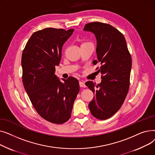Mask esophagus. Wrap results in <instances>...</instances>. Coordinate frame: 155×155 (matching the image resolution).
I'll use <instances>...</instances> for the list:
<instances>
[{
    "mask_svg": "<svg viewBox=\"0 0 155 155\" xmlns=\"http://www.w3.org/2000/svg\"><path fill=\"white\" fill-rule=\"evenodd\" d=\"M79 85H80V87H86V85L85 84V82H84V81H83V80L80 81V82H79Z\"/></svg>",
    "mask_w": 155,
    "mask_h": 155,
    "instance_id": "esophagus-1",
    "label": "esophagus"
}]
</instances>
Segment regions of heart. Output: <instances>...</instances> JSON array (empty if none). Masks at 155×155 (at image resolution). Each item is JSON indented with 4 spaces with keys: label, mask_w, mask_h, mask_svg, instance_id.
Returning <instances> with one entry per match:
<instances>
[{
    "label": "heart",
    "mask_w": 155,
    "mask_h": 155,
    "mask_svg": "<svg viewBox=\"0 0 155 155\" xmlns=\"http://www.w3.org/2000/svg\"><path fill=\"white\" fill-rule=\"evenodd\" d=\"M83 44H84V43H83Z\"/></svg>",
    "instance_id": "heart-1"
}]
</instances>
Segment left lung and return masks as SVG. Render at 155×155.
<instances>
[{"mask_svg":"<svg viewBox=\"0 0 155 155\" xmlns=\"http://www.w3.org/2000/svg\"><path fill=\"white\" fill-rule=\"evenodd\" d=\"M84 31L92 32L95 36L97 60L93 63H100L98 71L102 74L101 84L95 85L92 81L85 83L94 94L88 107L93 116L105 120L119 110L126 99L129 88L131 56L123 35L110 24L88 23Z\"/></svg>","mask_w":155,"mask_h":155,"instance_id":"obj_1","label":"left lung"}]
</instances>
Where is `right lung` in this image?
<instances>
[{"mask_svg": "<svg viewBox=\"0 0 155 155\" xmlns=\"http://www.w3.org/2000/svg\"><path fill=\"white\" fill-rule=\"evenodd\" d=\"M73 29L45 28L34 32L24 48L21 64L22 82L33 107L43 119L60 124L69 120L79 92L77 78H62L54 74L63 44Z\"/></svg>", "mask_w": 155, "mask_h": 155, "instance_id": "obj_1", "label": "right lung"}]
</instances>
